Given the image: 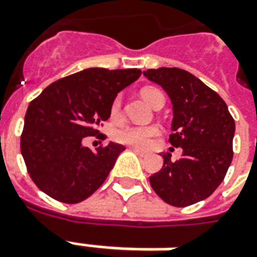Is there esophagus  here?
Returning <instances> with one entry per match:
<instances>
[{"instance_id":"34e87169","label":"esophagus","mask_w":257,"mask_h":257,"mask_svg":"<svg viewBox=\"0 0 257 257\" xmlns=\"http://www.w3.org/2000/svg\"><path fill=\"white\" fill-rule=\"evenodd\" d=\"M131 149H132V151L135 152L136 155H139V156H146V152L145 151H142V149H138V148H131Z\"/></svg>"}]
</instances>
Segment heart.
I'll return each mask as SVG.
<instances>
[{"label": "heart", "mask_w": 257, "mask_h": 257, "mask_svg": "<svg viewBox=\"0 0 257 257\" xmlns=\"http://www.w3.org/2000/svg\"><path fill=\"white\" fill-rule=\"evenodd\" d=\"M158 88L155 87H145L141 94L142 97L151 105H153L155 102V94L158 92ZM121 104L122 98L118 95L114 99L112 105H111V116L112 118H118L121 114ZM160 129L158 125H123L116 128L112 132V138H114L116 142L123 143V145H128L132 148H138V149H146L149 148L152 143V139L155 136L159 135Z\"/></svg>", "instance_id": "b5f03b06"}]
</instances>
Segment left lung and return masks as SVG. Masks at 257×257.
<instances>
[{
    "mask_svg": "<svg viewBox=\"0 0 257 257\" xmlns=\"http://www.w3.org/2000/svg\"><path fill=\"white\" fill-rule=\"evenodd\" d=\"M143 74L172 99L169 142L183 149L176 162L163 153V167L149 177L152 188L173 207L202 201L222 183L231 165L235 121L224 99L186 70L160 67Z\"/></svg>",
    "mask_w": 257,
    "mask_h": 257,
    "instance_id": "8db88e82",
    "label": "left lung"
}]
</instances>
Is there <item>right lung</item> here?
Returning a JSON list of instances; mask_svg holds the SVG:
<instances>
[{
	"label": "right lung",
	"mask_w": 257,
	"mask_h": 257,
	"mask_svg": "<svg viewBox=\"0 0 257 257\" xmlns=\"http://www.w3.org/2000/svg\"><path fill=\"white\" fill-rule=\"evenodd\" d=\"M141 74L139 69H85L52 83L29 104L21 153L45 194L76 204L101 187L125 148L109 142L91 151L83 141L98 135L118 92Z\"/></svg>",
	"instance_id": "add662e5"
}]
</instances>
